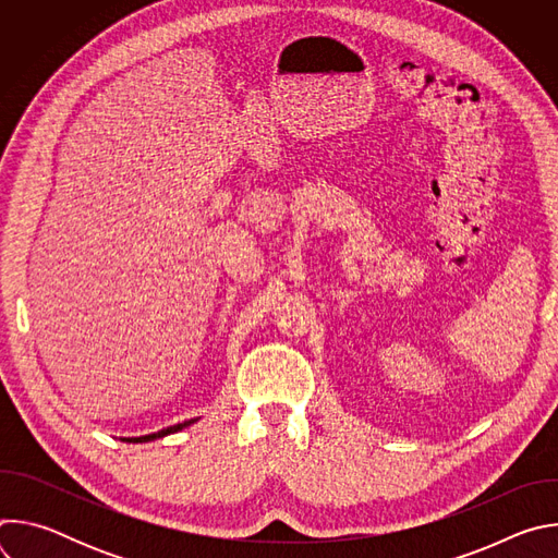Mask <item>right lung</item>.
<instances>
[{"instance_id":"1","label":"right lung","mask_w":558,"mask_h":558,"mask_svg":"<svg viewBox=\"0 0 558 558\" xmlns=\"http://www.w3.org/2000/svg\"><path fill=\"white\" fill-rule=\"evenodd\" d=\"M194 422H196V420H190V422H183V424H177V426L163 428V430H158V433H151V435H143V437H125L123 441H132V444H143V441H151V439H158V437H166V435H170V433L183 430L185 426H190V424H194Z\"/></svg>"}]
</instances>
